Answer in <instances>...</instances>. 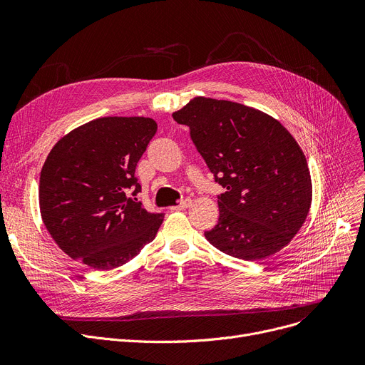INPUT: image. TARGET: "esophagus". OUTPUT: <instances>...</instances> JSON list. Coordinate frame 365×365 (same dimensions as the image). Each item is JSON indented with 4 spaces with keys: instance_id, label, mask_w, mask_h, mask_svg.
<instances>
[{
    "instance_id": "obj_1",
    "label": "esophagus",
    "mask_w": 365,
    "mask_h": 365,
    "mask_svg": "<svg viewBox=\"0 0 365 365\" xmlns=\"http://www.w3.org/2000/svg\"><path fill=\"white\" fill-rule=\"evenodd\" d=\"M190 204H192V200H190V198H185V200H182L178 205L171 207V210H175V212H178V210H185V208L190 207Z\"/></svg>"
}]
</instances>
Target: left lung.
Masks as SVG:
<instances>
[{
    "label": "left lung",
    "mask_w": 365,
    "mask_h": 365,
    "mask_svg": "<svg viewBox=\"0 0 365 365\" xmlns=\"http://www.w3.org/2000/svg\"><path fill=\"white\" fill-rule=\"evenodd\" d=\"M226 192L219 222L204 232L217 250L262 260L289 244L308 217L311 173L299 143L279 121L237 102L194 98L173 112Z\"/></svg>",
    "instance_id": "8db88e82"
}]
</instances>
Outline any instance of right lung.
<instances>
[{"mask_svg":"<svg viewBox=\"0 0 365 365\" xmlns=\"http://www.w3.org/2000/svg\"><path fill=\"white\" fill-rule=\"evenodd\" d=\"M155 133L152 118L103 117L53 146L40 176V210L69 257L109 271L155 238L164 215L127 197L140 192L134 171Z\"/></svg>","mask_w":365,"mask_h":365,"instance_id":"obj_1","label":"right lung"}]
</instances>
